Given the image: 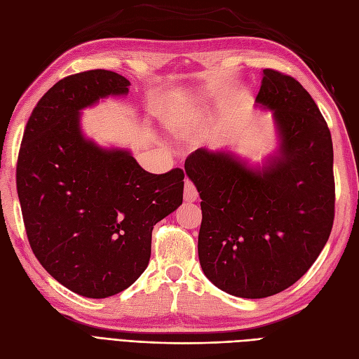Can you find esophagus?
Instances as JSON below:
<instances>
[{
	"label": "esophagus",
	"mask_w": 359,
	"mask_h": 359,
	"mask_svg": "<svg viewBox=\"0 0 359 359\" xmlns=\"http://www.w3.org/2000/svg\"><path fill=\"white\" fill-rule=\"evenodd\" d=\"M198 190L194 187V184L189 180H186V184H184V199L187 202H194L198 199Z\"/></svg>",
	"instance_id": "esophagus-1"
}]
</instances>
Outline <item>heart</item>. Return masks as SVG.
I'll list each match as a JSON object with an SVG mask.
<instances>
[{
    "mask_svg": "<svg viewBox=\"0 0 359 359\" xmlns=\"http://www.w3.org/2000/svg\"><path fill=\"white\" fill-rule=\"evenodd\" d=\"M199 100L172 102L161 109V123L170 132L187 133L189 130H191L194 119L199 115Z\"/></svg>",
    "mask_w": 359,
    "mask_h": 359,
    "instance_id": "1",
    "label": "heart"
}]
</instances>
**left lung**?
<instances>
[{
  "mask_svg": "<svg viewBox=\"0 0 359 359\" xmlns=\"http://www.w3.org/2000/svg\"><path fill=\"white\" fill-rule=\"evenodd\" d=\"M256 107L273 112L277 148L262 163L199 148L186 160L202 199L203 274L223 292L265 298L298 281L327 244L334 222L332 140L311 95L265 69Z\"/></svg>",
  "mask_w": 359,
  "mask_h": 359,
  "instance_id": "left-lung-1",
  "label": "left lung"
}]
</instances>
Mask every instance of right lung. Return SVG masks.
<instances>
[{"mask_svg":"<svg viewBox=\"0 0 359 359\" xmlns=\"http://www.w3.org/2000/svg\"><path fill=\"white\" fill-rule=\"evenodd\" d=\"M130 82L90 70L57 82L32 111L16 186L29 245L58 283L86 298L132 286L151 256L156 223L182 203L184 172L154 175L127 148L88 139L82 111L128 94Z\"/></svg>","mask_w":359,"mask_h":359,"instance_id":"right-lung-1","label":"right lung"}]
</instances>
